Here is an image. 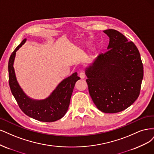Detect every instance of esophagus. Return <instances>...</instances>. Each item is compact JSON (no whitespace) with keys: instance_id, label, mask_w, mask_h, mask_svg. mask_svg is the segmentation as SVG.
I'll return each mask as SVG.
<instances>
[{"instance_id":"1","label":"esophagus","mask_w":154,"mask_h":154,"mask_svg":"<svg viewBox=\"0 0 154 154\" xmlns=\"http://www.w3.org/2000/svg\"><path fill=\"white\" fill-rule=\"evenodd\" d=\"M85 73L84 72H81L80 73H79V77H80V78L81 79H84V78H85Z\"/></svg>"}]
</instances>
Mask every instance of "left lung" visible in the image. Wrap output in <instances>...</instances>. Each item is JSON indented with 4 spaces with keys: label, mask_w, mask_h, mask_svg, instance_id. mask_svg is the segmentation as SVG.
I'll use <instances>...</instances> for the list:
<instances>
[{
    "label": "left lung",
    "mask_w": 154,
    "mask_h": 154,
    "mask_svg": "<svg viewBox=\"0 0 154 154\" xmlns=\"http://www.w3.org/2000/svg\"><path fill=\"white\" fill-rule=\"evenodd\" d=\"M109 38L108 51L85 68L92 100L99 110L116 113L126 109L140 95L143 66L135 44L114 29L103 31Z\"/></svg>",
    "instance_id": "obj_1"
}]
</instances>
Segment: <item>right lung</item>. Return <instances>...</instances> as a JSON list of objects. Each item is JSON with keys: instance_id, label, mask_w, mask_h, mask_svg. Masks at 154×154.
Returning <instances> with one entry per match:
<instances>
[{"instance_id": "right-lung-1", "label": "right lung", "mask_w": 154, "mask_h": 154, "mask_svg": "<svg viewBox=\"0 0 154 154\" xmlns=\"http://www.w3.org/2000/svg\"><path fill=\"white\" fill-rule=\"evenodd\" d=\"M27 40L25 38L15 48L9 59V84L13 95L21 110L28 116L44 122H52L62 118L68 111L75 82L80 79L77 73L63 79L52 93L43 100H35L28 97L17 80L13 64L16 52Z\"/></svg>"}]
</instances>
